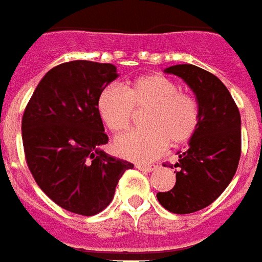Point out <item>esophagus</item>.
I'll return each instance as SVG.
<instances>
[{"label": "esophagus", "instance_id": "1", "mask_svg": "<svg viewBox=\"0 0 262 262\" xmlns=\"http://www.w3.org/2000/svg\"><path fill=\"white\" fill-rule=\"evenodd\" d=\"M136 169L142 170V171H146V173H150V171L156 170V166H151V164H140V163H137Z\"/></svg>", "mask_w": 262, "mask_h": 262}]
</instances>
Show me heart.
<instances>
[{
  "mask_svg": "<svg viewBox=\"0 0 262 262\" xmlns=\"http://www.w3.org/2000/svg\"><path fill=\"white\" fill-rule=\"evenodd\" d=\"M98 112L113 133L129 129L135 111L142 116L143 129L119 136L115 150L119 156L150 162L170 146H180L194 136L200 123L197 100L182 92L174 80L164 75H146L127 82L123 89L107 86L99 93Z\"/></svg>",
  "mask_w": 262,
  "mask_h": 262,
  "instance_id": "heart-1",
  "label": "heart"
}]
</instances>
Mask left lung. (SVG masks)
I'll return each mask as SVG.
<instances>
[{
	"label": "left lung",
	"instance_id": "obj_1",
	"mask_svg": "<svg viewBox=\"0 0 262 262\" xmlns=\"http://www.w3.org/2000/svg\"><path fill=\"white\" fill-rule=\"evenodd\" d=\"M164 72L180 76L194 92L200 123L188 149L179 151L174 187L157 200L174 214L195 213L210 206L233 180L241 156V118L233 96L215 75L190 65Z\"/></svg>",
	"mask_w": 262,
	"mask_h": 262
}]
</instances>
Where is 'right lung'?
<instances>
[{"label":"right lung","mask_w":262,"mask_h":262,"mask_svg":"<svg viewBox=\"0 0 262 262\" xmlns=\"http://www.w3.org/2000/svg\"><path fill=\"white\" fill-rule=\"evenodd\" d=\"M118 78L112 63L71 61L52 68L23 116L25 160L36 184L59 207L95 215L112 201L133 164L99 149L107 143L98 98Z\"/></svg>","instance_id":"obj_1"}]
</instances>
